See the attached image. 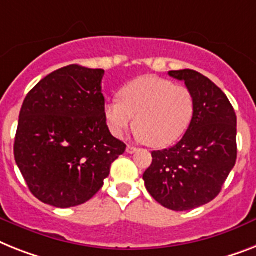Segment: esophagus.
<instances>
[{
    "label": "esophagus",
    "instance_id": "34e87169",
    "mask_svg": "<svg viewBox=\"0 0 256 256\" xmlns=\"http://www.w3.org/2000/svg\"><path fill=\"white\" fill-rule=\"evenodd\" d=\"M134 152H137V149L134 146H130V145H128V146H126V153L128 154H133Z\"/></svg>",
    "mask_w": 256,
    "mask_h": 256
}]
</instances>
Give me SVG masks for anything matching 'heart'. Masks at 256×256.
<instances>
[{
  "label": "heart",
  "instance_id": "heart-1",
  "mask_svg": "<svg viewBox=\"0 0 256 256\" xmlns=\"http://www.w3.org/2000/svg\"><path fill=\"white\" fill-rule=\"evenodd\" d=\"M119 99L106 103V124L122 137L134 118L136 136L149 146L164 148L180 138L191 123L195 100L184 86L157 76H142L124 86Z\"/></svg>",
  "mask_w": 256,
  "mask_h": 256
}]
</instances>
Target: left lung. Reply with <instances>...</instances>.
<instances>
[{
  "label": "left lung",
  "mask_w": 256,
  "mask_h": 256,
  "mask_svg": "<svg viewBox=\"0 0 256 256\" xmlns=\"http://www.w3.org/2000/svg\"><path fill=\"white\" fill-rule=\"evenodd\" d=\"M184 81L195 110L188 130L174 146L152 153L144 180L164 208L191 210L212 202L237 161V116L222 90L191 69L168 72Z\"/></svg>",
  "instance_id": "1"
}]
</instances>
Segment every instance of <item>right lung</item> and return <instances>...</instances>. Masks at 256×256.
I'll return each instance as SVG.
<instances>
[{"label": "right lung", "mask_w": 256, "mask_h": 256, "mask_svg": "<svg viewBox=\"0 0 256 256\" xmlns=\"http://www.w3.org/2000/svg\"><path fill=\"white\" fill-rule=\"evenodd\" d=\"M103 69L68 65L27 94L14 157L32 195L56 208L81 206L102 188L126 144L110 133Z\"/></svg>", "instance_id": "right-lung-1"}]
</instances>
